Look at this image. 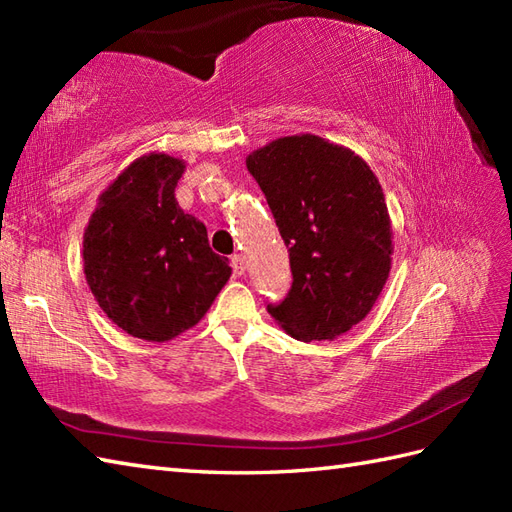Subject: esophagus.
Wrapping results in <instances>:
<instances>
[{
    "mask_svg": "<svg viewBox=\"0 0 512 512\" xmlns=\"http://www.w3.org/2000/svg\"><path fill=\"white\" fill-rule=\"evenodd\" d=\"M231 266H233V273L235 275H244L246 273V259H244V255H233L231 257Z\"/></svg>",
    "mask_w": 512,
    "mask_h": 512,
    "instance_id": "1",
    "label": "esophagus"
}]
</instances>
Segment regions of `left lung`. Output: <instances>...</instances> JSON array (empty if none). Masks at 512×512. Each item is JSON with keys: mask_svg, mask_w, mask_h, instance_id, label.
Here are the masks:
<instances>
[{"mask_svg": "<svg viewBox=\"0 0 512 512\" xmlns=\"http://www.w3.org/2000/svg\"><path fill=\"white\" fill-rule=\"evenodd\" d=\"M290 253L292 288L273 319L299 341H334L374 308L391 270V220L374 171L314 134L248 154Z\"/></svg>", "mask_w": 512, "mask_h": 512, "instance_id": "left-lung-1", "label": "left lung"}]
</instances>
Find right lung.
Here are the masks:
<instances>
[{
    "label": "right lung",
    "mask_w": 512,
    "mask_h": 512,
    "mask_svg": "<svg viewBox=\"0 0 512 512\" xmlns=\"http://www.w3.org/2000/svg\"><path fill=\"white\" fill-rule=\"evenodd\" d=\"M187 162L160 151L107 184L83 233V273L112 323L165 343L198 325L231 277L206 226L184 213L176 187Z\"/></svg>",
    "instance_id": "add662e5"
}]
</instances>
